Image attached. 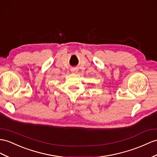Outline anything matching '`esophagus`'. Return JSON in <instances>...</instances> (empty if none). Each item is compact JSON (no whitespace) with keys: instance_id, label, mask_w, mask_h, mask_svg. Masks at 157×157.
Masks as SVG:
<instances>
[{"instance_id":"obj_1","label":"esophagus","mask_w":157,"mask_h":157,"mask_svg":"<svg viewBox=\"0 0 157 157\" xmlns=\"http://www.w3.org/2000/svg\"><path fill=\"white\" fill-rule=\"evenodd\" d=\"M71 71L72 72V73L74 74H76L78 72V70L76 69V68H72V69L71 70Z\"/></svg>"}]
</instances>
